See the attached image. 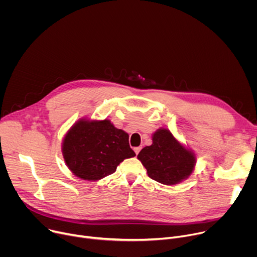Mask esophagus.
<instances>
[{
  "instance_id": "1",
  "label": "esophagus",
  "mask_w": 257,
  "mask_h": 257,
  "mask_svg": "<svg viewBox=\"0 0 257 257\" xmlns=\"http://www.w3.org/2000/svg\"><path fill=\"white\" fill-rule=\"evenodd\" d=\"M140 150H141L140 146H137V148H134V152H135V154H136V155H138V154H139V152H140Z\"/></svg>"
}]
</instances>
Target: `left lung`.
I'll use <instances>...</instances> for the list:
<instances>
[{
  "mask_svg": "<svg viewBox=\"0 0 257 257\" xmlns=\"http://www.w3.org/2000/svg\"><path fill=\"white\" fill-rule=\"evenodd\" d=\"M148 175L165 185H175L186 180L193 172L196 157L181 144L166 128L153 134V144L145 146L137 156Z\"/></svg>",
  "mask_w": 257,
  "mask_h": 257,
  "instance_id": "obj_1",
  "label": "left lung"
}]
</instances>
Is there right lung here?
Instances as JSON below:
<instances>
[{
  "label": "right lung",
  "mask_w": 257,
  "mask_h": 257,
  "mask_svg": "<svg viewBox=\"0 0 257 257\" xmlns=\"http://www.w3.org/2000/svg\"><path fill=\"white\" fill-rule=\"evenodd\" d=\"M129 135L109 120L80 119L66 133L62 143L65 164L76 177L98 181L116 172L125 159L135 157Z\"/></svg>",
  "instance_id": "obj_1"
}]
</instances>
